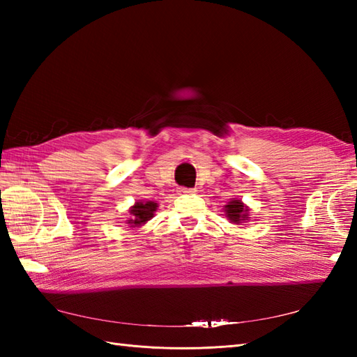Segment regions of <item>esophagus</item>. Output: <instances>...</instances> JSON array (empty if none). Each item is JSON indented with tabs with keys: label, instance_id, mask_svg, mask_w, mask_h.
I'll return each mask as SVG.
<instances>
[{
	"label": "esophagus",
	"instance_id": "obj_1",
	"mask_svg": "<svg viewBox=\"0 0 357 357\" xmlns=\"http://www.w3.org/2000/svg\"><path fill=\"white\" fill-rule=\"evenodd\" d=\"M178 192H179V195H193L195 193L193 188H185V187H181Z\"/></svg>",
	"mask_w": 357,
	"mask_h": 357
}]
</instances>
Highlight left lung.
<instances>
[{
    "instance_id": "obj_1",
    "label": "left lung",
    "mask_w": 357,
    "mask_h": 357,
    "mask_svg": "<svg viewBox=\"0 0 357 357\" xmlns=\"http://www.w3.org/2000/svg\"><path fill=\"white\" fill-rule=\"evenodd\" d=\"M224 213L231 224L241 225L242 222L250 221V208L238 198H231L227 202V206H224Z\"/></svg>"
}]
</instances>
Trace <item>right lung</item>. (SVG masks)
<instances>
[{
  "instance_id": "add662e5",
  "label": "right lung",
  "mask_w": 357,
  "mask_h": 357,
  "mask_svg": "<svg viewBox=\"0 0 357 357\" xmlns=\"http://www.w3.org/2000/svg\"><path fill=\"white\" fill-rule=\"evenodd\" d=\"M158 208V204L155 201H138L135 202V206L128 208V219L126 224L128 227H141L146 222H149L153 218L155 211Z\"/></svg>"
}]
</instances>
